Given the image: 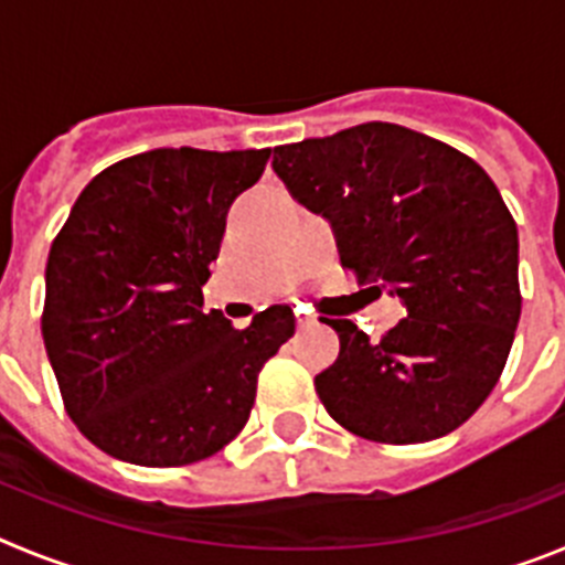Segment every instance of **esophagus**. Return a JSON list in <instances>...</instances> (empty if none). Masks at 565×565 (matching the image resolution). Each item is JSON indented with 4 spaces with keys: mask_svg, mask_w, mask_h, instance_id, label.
<instances>
[{
    "mask_svg": "<svg viewBox=\"0 0 565 565\" xmlns=\"http://www.w3.org/2000/svg\"><path fill=\"white\" fill-rule=\"evenodd\" d=\"M297 326L299 328H308V326H313V317L308 311H297Z\"/></svg>",
    "mask_w": 565,
    "mask_h": 565,
    "instance_id": "esophagus-1",
    "label": "esophagus"
}]
</instances>
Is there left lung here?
I'll use <instances>...</instances> for the list:
<instances>
[{"label": "left lung", "instance_id": "left-lung-1", "mask_svg": "<svg viewBox=\"0 0 565 565\" xmlns=\"http://www.w3.org/2000/svg\"><path fill=\"white\" fill-rule=\"evenodd\" d=\"M274 172L331 223L342 266L407 319L373 342L328 319L339 359L313 379L344 430L433 441L492 393L521 319L518 226L472 158L398 124H359L274 149Z\"/></svg>", "mask_w": 565, "mask_h": 565}]
</instances>
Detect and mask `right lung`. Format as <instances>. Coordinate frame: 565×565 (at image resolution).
I'll return each mask as SVG.
<instances>
[{
  "label": "right lung",
  "instance_id": "1",
  "mask_svg": "<svg viewBox=\"0 0 565 565\" xmlns=\"http://www.w3.org/2000/svg\"><path fill=\"white\" fill-rule=\"evenodd\" d=\"M271 149H152L84 186L44 268L42 337L64 407L107 456L181 467L248 422L257 373L294 337L271 306L237 331L203 313L226 212Z\"/></svg>",
  "mask_w": 565,
  "mask_h": 565
}]
</instances>
